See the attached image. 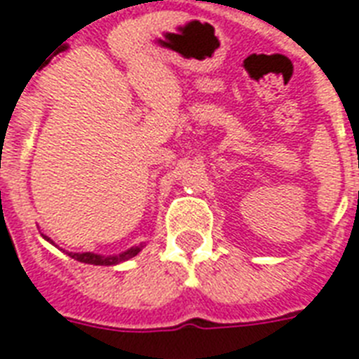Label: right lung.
<instances>
[{
  "label": "right lung",
  "mask_w": 359,
  "mask_h": 359,
  "mask_svg": "<svg viewBox=\"0 0 359 359\" xmlns=\"http://www.w3.org/2000/svg\"><path fill=\"white\" fill-rule=\"evenodd\" d=\"M44 238L53 244L52 238ZM143 250V244H137V245H132L128 248L126 251H121V253H115V255H100V253H93V251H83V253H72V251H67L69 257H72L74 261H80V262H86V264H97V266H115V264H121L124 261H130L132 257H135L140 251Z\"/></svg>",
  "instance_id": "obj_1"
}]
</instances>
